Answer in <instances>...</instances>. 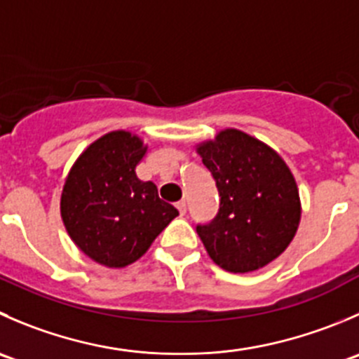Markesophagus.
<instances>
[{
  "mask_svg": "<svg viewBox=\"0 0 359 359\" xmlns=\"http://www.w3.org/2000/svg\"><path fill=\"white\" fill-rule=\"evenodd\" d=\"M177 208H179V214H180V215L186 214V210H187L186 201H179V203H177Z\"/></svg>",
  "mask_w": 359,
  "mask_h": 359,
  "instance_id": "obj_1",
  "label": "esophagus"
}]
</instances>
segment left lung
Returning a JSON list of instances; mask_svg holds the SVG:
<instances>
[{
	"mask_svg": "<svg viewBox=\"0 0 359 359\" xmlns=\"http://www.w3.org/2000/svg\"><path fill=\"white\" fill-rule=\"evenodd\" d=\"M198 154L219 191L217 215L196 231L215 264L233 273L259 270L286 250L300 222L297 182L273 149L224 130Z\"/></svg>",
	"mask_w": 359,
	"mask_h": 359,
	"instance_id": "8db88e82",
	"label": "left lung"
}]
</instances>
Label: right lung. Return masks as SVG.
I'll list each match as a JSON object with an SVG mask.
<instances>
[{
    "label": "right lung",
    "instance_id": "obj_1",
    "mask_svg": "<svg viewBox=\"0 0 359 359\" xmlns=\"http://www.w3.org/2000/svg\"><path fill=\"white\" fill-rule=\"evenodd\" d=\"M145 152L137 135H103L79 156L62 187L66 231L86 256L109 268L135 263L179 215L154 182L135 173Z\"/></svg>",
    "mask_w": 359,
    "mask_h": 359
}]
</instances>
